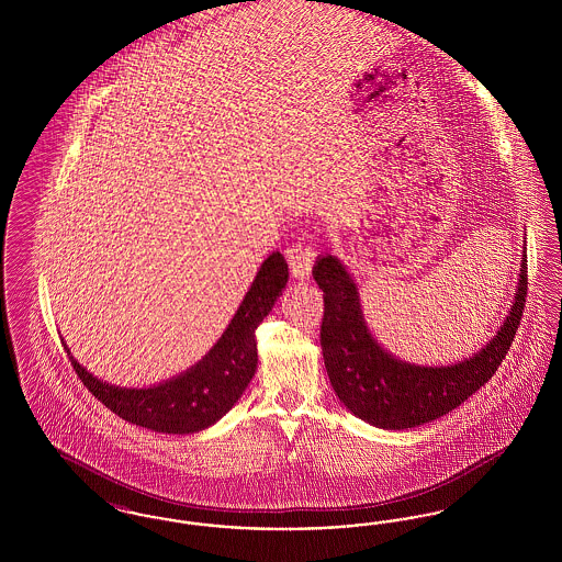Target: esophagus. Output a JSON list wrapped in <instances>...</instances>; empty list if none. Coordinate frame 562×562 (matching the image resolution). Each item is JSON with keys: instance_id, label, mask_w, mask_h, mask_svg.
<instances>
[{"instance_id": "1", "label": "esophagus", "mask_w": 562, "mask_h": 562, "mask_svg": "<svg viewBox=\"0 0 562 562\" xmlns=\"http://www.w3.org/2000/svg\"><path fill=\"white\" fill-rule=\"evenodd\" d=\"M286 259H289V266H291V273L294 278H307L312 266H314V259H316V252L312 248V244L307 241H296L294 246H291L286 250Z\"/></svg>"}]
</instances>
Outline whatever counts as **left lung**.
Segmentation results:
<instances>
[{"label": "left lung", "instance_id": "obj_1", "mask_svg": "<svg viewBox=\"0 0 562 562\" xmlns=\"http://www.w3.org/2000/svg\"><path fill=\"white\" fill-rule=\"evenodd\" d=\"M527 269L525 250L512 312L486 348L451 367H415L376 346L348 269L333 255L321 257L312 271L324 293L321 346L339 401L362 422L385 429L417 428L468 401L499 369L514 341L527 303Z\"/></svg>", "mask_w": 562, "mask_h": 562}]
</instances>
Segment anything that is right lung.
<instances>
[{
    "mask_svg": "<svg viewBox=\"0 0 562 562\" xmlns=\"http://www.w3.org/2000/svg\"><path fill=\"white\" fill-rule=\"evenodd\" d=\"M286 282L289 266L276 250L259 269L240 310L209 356L188 373L160 385L147 390L115 387L81 369L74 356H69L71 367L88 392L128 424L164 434L209 428L238 402L257 371L255 330L286 289Z\"/></svg>",
    "mask_w": 562,
    "mask_h": 562,
    "instance_id": "add662e5",
    "label": "right lung"
}]
</instances>
